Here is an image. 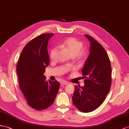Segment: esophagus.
I'll return each mask as SVG.
<instances>
[{"label":"esophagus","mask_w":129,"mask_h":129,"mask_svg":"<svg viewBox=\"0 0 129 129\" xmlns=\"http://www.w3.org/2000/svg\"><path fill=\"white\" fill-rule=\"evenodd\" d=\"M61 84H62V85H66L69 84V82H67V81H62L61 82Z\"/></svg>","instance_id":"34e87169"}]
</instances>
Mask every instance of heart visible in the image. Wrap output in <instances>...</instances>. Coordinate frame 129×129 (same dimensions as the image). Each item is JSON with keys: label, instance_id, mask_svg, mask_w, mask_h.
<instances>
[{"label": "heart", "instance_id": "obj_1", "mask_svg": "<svg viewBox=\"0 0 129 129\" xmlns=\"http://www.w3.org/2000/svg\"><path fill=\"white\" fill-rule=\"evenodd\" d=\"M61 46L67 49L72 56L76 57L78 55H81L83 54V51H82L83 48V44L75 38H70L65 40L64 41L62 42ZM58 54V50L57 48L54 47L53 48L50 53L51 60H56L57 58Z\"/></svg>", "mask_w": 129, "mask_h": 129}]
</instances>
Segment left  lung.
Returning a JSON list of instances; mask_svg holds the SVG:
<instances>
[{"label":"left lung","mask_w":129,"mask_h":129,"mask_svg":"<svg viewBox=\"0 0 129 129\" xmlns=\"http://www.w3.org/2000/svg\"><path fill=\"white\" fill-rule=\"evenodd\" d=\"M84 36L90 43V53L82 70L84 85H75L72 99L77 109L88 113L100 106L109 93L112 69L104 48L91 36Z\"/></svg>","instance_id":"8db88e82"}]
</instances>
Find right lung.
Returning a JSON list of instances; mask_svg holds the SVG:
<instances>
[{"instance_id": "1", "label": "right lung", "mask_w": 129, "mask_h": 129, "mask_svg": "<svg viewBox=\"0 0 129 129\" xmlns=\"http://www.w3.org/2000/svg\"><path fill=\"white\" fill-rule=\"evenodd\" d=\"M54 34H42L25 45L17 62L19 88L28 104L36 110H43L53 104L60 83L46 81L44 72L49 62L48 42Z\"/></svg>"}]
</instances>
